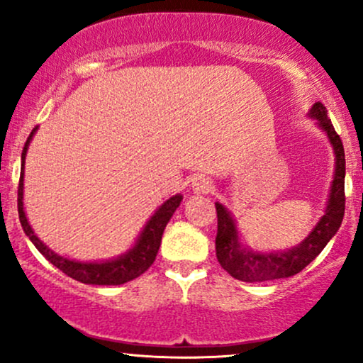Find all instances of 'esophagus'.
<instances>
[{
	"label": "esophagus",
	"instance_id": "1",
	"mask_svg": "<svg viewBox=\"0 0 363 363\" xmlns=\"http://www.w3.org/2000/svg\"><path fill=\"white\" fill-rule=\"evenodd\" d=\"M213 181L208 176H196L193 179V189L196 193H210Z\"/></svg>",
	"mask_w": 363,
	"mask_h": 363
}]
</instances>
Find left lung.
Masks as SVG:
<instances>
[{
  "label": "left lung",
  "mask_w": 363,
  "mask_h": 363,
  "mask_svg": "<svg viewBox=\"0 0 363 363\" xmlns=\"http://www.w3.org/2000/svg\"><path fill=\"white\" fill-rule=\"evenodd\" d=\"M311 116L319 121V126L328 133V138L333 143L336 155V172L333 179L331 194L326 213L315 225L311 235L297 247L286 252L259 254L240 249L237 240V228L230 213L220 203L216 206V257L220 266L230 277L242 281H268L277 278H289L301 273L312 259L319 256V252L326 247L333 235L338 232L345 215V150L338 133L333 128L331 119L328 118L326 107L320 102H315L311 109Z\"/></svg>",
  "instance_id": "1"
}]
</instances>
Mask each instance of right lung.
I'll use <instances>...</instances> for the list:
<instances>
[{"label": "right lung", "instance_id": "add662e5", "mask_svg": "<svg viewBox=\"0 0 363 363\" xmlns=\"http://www.w3.org/2000/svg\"><path fill=\"white\" fill-rule=\"evenodd\" d=\"M37 128L32 129L30 136L27 138L23 152H22V170H20V182H18V216L20 223H22L23 232L28 235V239L32 240V244L39 249V252L43 254L48 261H51L57 269H61L62 273L68 274L73 280L89 283V285H123V283L135 280L140 274H143L150 266L155 261L158 247H160L162 235H164L165 225L169 223L170 216L174 215V211L177 210V206L181 205L182 196L176 194L174 198L167 199L160 208L157 210V213L148 220L147 227L141 232L138 242L135 247L131 249L128 254L118 257L114 261H106V262H78V261H69L66 257L57 256L51 249L45 247L40 242V239L34 234V230L30 228V225L27 222V216L23 211V165H25V155H27V147L30 143V138L34 136V131Z\"/></svg>", "mask_w": 363, "mask_h": 363}]
</instances>
